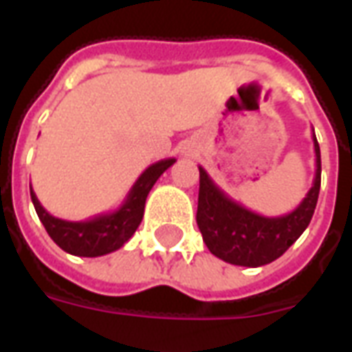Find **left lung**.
Segmentation results:
<instances>
[{
  "instance_id": "obj_1",
  "label": "left lung",
  "mask_w": 352,
  "mask_h": 352,
  "mask_svg": "<svg viewBox=\"0 0 352 352\" xmlns=\"http://www.w3.org/2000/svg\"><path fill=\"white\" fill-rule=\"evenodd\" d=\"M315 145V179L294 211L283 217H264L247 209L221 190L199 166V194L196 222L207 249L228 264L258 267L277 260L309 226L320 190V148Z\"/></svg>"
}]
</instances>
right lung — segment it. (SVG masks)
<instances>
[{
	"label": "right lung",
	"mask_w": 352,
	"mask_h": 352,
	"mask_svg": "<svg viewBox=\"0 0 352 352\" xmlns=\"http://www.w3.org/2000/svg\"><path fill=\"white\" fill-rule=\"evenodd\" d=\"M173 164H175V158H166V160L148 166L133 183L122 206L111 213L96 214L87 221L75 222L52 217L37 199L32 184H30V194H32V201H34L39 221L43 222L47 234L52 237V241L60 249H64L65 252L75 254V256L96 258V256L118 251L135 234V230L143 221L148 192L154 183L160 179L162 173L171 168Z\"/></svg>",
	"instance_id": "add662e5"
}]
</instances>
